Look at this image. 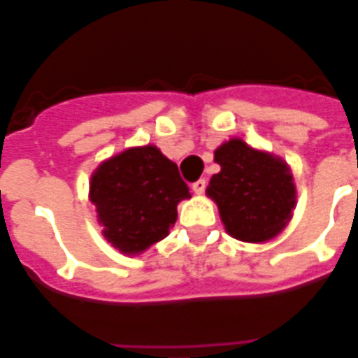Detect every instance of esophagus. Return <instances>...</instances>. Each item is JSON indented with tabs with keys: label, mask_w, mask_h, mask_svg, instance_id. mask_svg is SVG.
<instances>
[{
	"label": "esophagus",
	"mask_w": 358,
	"mask_h": 358,
	"mask_svg": "<svg viewBox=\"0 0 358 358\" xmlns=\"http://www.w3.org/2000/svg\"><path fill=\"white\" fill-rule=\"evenodd\" d=\"M205 187H207V180H197L194 186H192V189H194L197 195H203L205 194Z\"/></svg>",
	"instance_id": "esophagus-1"
}]
</instances>
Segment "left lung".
<instances>
[{"mask_svg": "<svg viewBox=\"0 0 358 358\" xmlns=\"http://www.w3.org/2000/svg\"><path fill=\"white\" fill-rule=\"evenodd\" d=\"M215 163L220 172L213 174L207 195L217 203L226 232L248 243L276 238L297 205L289 164L240 138L218 145Z\"/></svg>", "mask_w": 358, "mask_h": 358, "instance_id": "8db88e82", "label": "left lung"}]
</instances>
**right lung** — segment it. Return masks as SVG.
I'll list each match as a JSON object with an SVG mask.
<instances>
[{"label":"right lung","instance_id":"right-lung-1","mask_svg":"<svg viewBox=\"0 0 358 358\" xmlns=\"http://www.w3.org/2000/svg\"><path fill=\"white\" fill-rule=\"evenodd\" d=\"M189 197L176 163L151 143L109 157L90 180V201L103 236L128 257L164 240L176 222L178 203Z\"/></svg>","mask_w":358,"mask_h":358}]
</instances>
